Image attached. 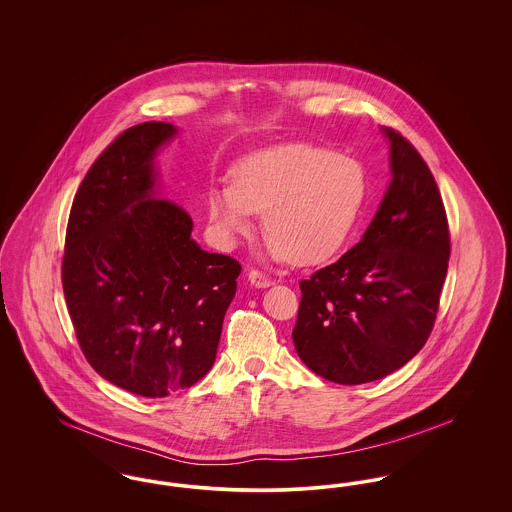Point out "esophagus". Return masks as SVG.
I'll return each mask as SVG.
<instances>
[{
	"label": "esophagus",
	"mask_w": 512,
	"mask_h": 512,
	"mask_svg": "<svg viewBox=\"0 0 512 512\" xmlns=\"http://www.w3.org/2000/svg\"><path fill=\"white\" fill-rule=\"evenodd\" d=\"M247 276H249L251 286H255V288H268L272 284V280L268 278L267 274H263L259 270H249Z\"/></svg>",
	"instance_id": "obj_1"
}]
</instances>
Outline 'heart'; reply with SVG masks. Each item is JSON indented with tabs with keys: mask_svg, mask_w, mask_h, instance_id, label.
Instances as JSON below:
<instances>
[{
	"mask_svg": "<svg viewBox=\"0 0 512 512\" xmlns=\"http://www.w3.org/2000/svg\"><path fill=\"white\" fill-rule=\"evenodd\" d=\"M230 178L232 184L213 186L207 199L220 240L236 244L263 211L267 253L278 261L313 265L336 255L365 205L363 167L311 144L255 151L234 165Z\"/></svg>",
	"mask_w": 512,
	"mask_h": 512,
	"instance_id": "b5f03b06",
	"label": "heart"
}]
</instances>
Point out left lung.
<instances>
[{
    "mask_svg": "<svg viewBox=\"0 0 512 512\" xmlns=\"http://www.w3.org/2000/svg\"><path fill=\"white\" fill-rule=\"evenodd\" d=\"M391 180L361 242L299 282L293 328L299 359L345 384L386 378L428 340L449 263L438 184L401 134L382 126Z\"/></svg>",
    "mask_w": 512,
    "mask_h": 512,
    "instance_id": "8db88e82",
    "label": "left lung"
}]
</instances>
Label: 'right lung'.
<instances>
[{
	"instance_id": "1",
	"label": "right lung",
	"mask_w": 512,
	"mask_h": 512,
	"mask_svg": "<svg viewBox=\"0 0 512 512\" xmlns=\"http://www.w3.org/2000/svg\"><path fill=\"white\" fill-rule=\"evenodd\" d=\"M171 122L128 128L74 197L63 292L78 343L101 378L142 397L194 386L217 359L242 267L192 238V217L163 197L157 155Z\"/></svg>"
}]
</instances>
